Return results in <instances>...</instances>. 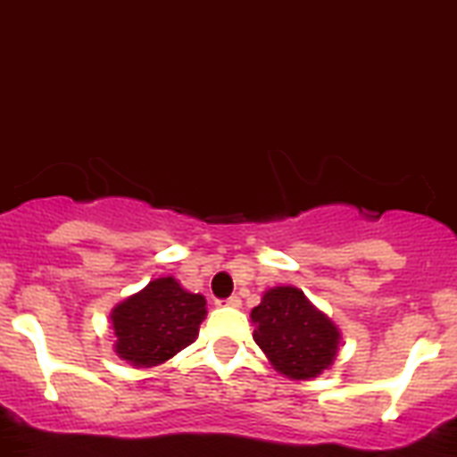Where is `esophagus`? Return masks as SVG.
<instances>
[{
  "mask_svg": "<svg viewBox=\"0 0 457 457\" xmlns=\"http://www.w3.org/2000/svg\"><path fill=\"white\" fill-rule=\"evenodd\" d=\"M223 305H228V307H241V298H238V295H229L228 300H223Z\"/></svg>",
  "mask_w": 457,
  "mask_h": 457,
  "instance_id": "esophagus-1",
  "label": "esophagus"
}]
</instances>
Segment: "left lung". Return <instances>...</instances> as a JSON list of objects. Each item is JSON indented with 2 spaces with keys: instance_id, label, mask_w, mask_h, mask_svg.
I'll use <instances>...</instances> for the list:
<instances>
[{
  "instance_id": "1",
  "label": "left lung",
  "mask_w": 457,
  "mask_h": 457,
  "mask_svg": "<svg viewBox=\"0 0 457 457\" xmlns=\"http://www.w3.org/2000/svg\"><path fill=\"white\" fill-rule=\"evenodd\" d=\"M250 319L254 344L282 376L314 380L335 364L341 344L339 328L295 287L264 291Z\"/></svg>"
}]
</instances>
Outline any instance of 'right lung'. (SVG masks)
Instances as JSON below:
<instances>
[{
	"mask_svg": "<svg viewBox=\"0 0 457 457\" xmlns=\"http://www.w3.org/2000/svg\"><path fill=\"white\" fill-rule=\"evenodd\" d=\"M207 300L175 278H157L111 310L113 351L137 369L159 367L198 339Z\"/></svg>",
	"mask_w": 457,
	"mask_h": 457,
	"instance_id": "right-lung-1",
	"label": "right lung"
}]
</instances>
